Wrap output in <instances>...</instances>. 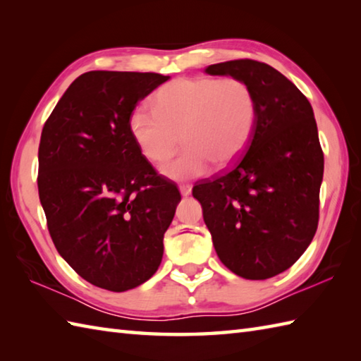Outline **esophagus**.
<instances>
[{
  "label": "esophagus",
  "mask_w": 361,
  "mask_h": 361,
  "mask_svg": "<svg viewBox=\"0 0 361 361\" xmlns=\"http://www.w3.org/2000/svg\"><path fill=\"white\" fill-rule=\"evenodd\" d=\"M180 192L183 197H189L190 194H192V186L190 185H181L180 186Z\"/></svg>",
  "instance_id": "1"
}]
</instances>
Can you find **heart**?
Returning <instances> with one entry per match:
<instances>
[{"mask_svg": "<svg viewBox=\"0 0 361 361\" xmlns=\"http://www.w3.org/2000/svg\"><path fill=\"white\" fill-rule=\"evenodd\" d=\"M153 111L136 109L128 132L142 157L161 164L186 144L185 152L161 167L175 181L225 167L247 149L256 127V97L247 82L235 78H180L153 97Z\"/></svg>", "mask_w": 361, "mask_h": 361, "instance_id": "b5f03b06", "label": "heart"}]
</instances>
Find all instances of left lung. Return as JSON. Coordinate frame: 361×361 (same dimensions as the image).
<instances>
[{
    "label": "left lung",
    "mask_w": 361,
    "mask_h": 361,
    "mask_svg": "<svg viewBox=\"0 0 361 361\" xmlns=\"http://www.w3.org/2000/svg\"><path fill=\"white\" fill-rule=\"evenodd\" d=\"M204 73L247 82L257 114L231 169L198 183L192 195L221 264L245 279L273 278L302 256L318 228L324 155L312 105L286 75L256 60H229Z\"/></svg>",
    "instance_id": "left-lung-1"
}]
</instances>
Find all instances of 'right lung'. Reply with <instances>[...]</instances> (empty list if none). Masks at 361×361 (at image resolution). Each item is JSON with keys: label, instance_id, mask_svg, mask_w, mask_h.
Wrapping results in <instances>:
<instances>
[{"label": "right lung", "instance_id": "right-lung-1", "mask_svg": "<svg viewBox=\"0 0 361 361\" xmlns=\"http://www.w3.org/2000/svg\"><path fill=\"white\" fill-rule=\"evenodd\" d=\"M169 79L157 73H85L43 127L37 183L51 239L96 287L135 288L163 259V237L181 195L136 147L128 118Z\"/></svg>", "mask_w": 361, "mask_h": 361}]
</instances>
